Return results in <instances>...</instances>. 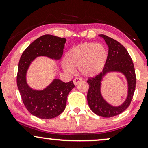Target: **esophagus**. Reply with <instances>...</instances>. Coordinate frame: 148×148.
<instances>
[{
    "mask_svg": "<svg viewBox=\"0 0 148 148\" xmlns=\"http://www.w3.org/2000/svg\"><path fill=\"white\" fill-rule=\"evenodd\" d=\"M74 84L75 85V86H76L78 84H79V82H81V81H82V79H79V78H76V79H74Z\"/></svg>",
    "mask_w": 148,
    "mask_h": 148,
    "instance_id": "esophagus-1",
    "label": "esophagus"
}]
</instances>
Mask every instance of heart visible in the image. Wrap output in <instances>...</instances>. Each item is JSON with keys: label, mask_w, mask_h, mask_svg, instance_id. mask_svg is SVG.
<instances>
[{"label": "heart", "mask_w": 148, "mask_h": 148, "mask_svg": "<svg viewBox=\"0 0 148 148\" xmlns=\"http://www.w3.org/2000/svg\"><path fill=\"white\" fill-rule=\"evenodd\" d=\"M107 58L108 51L103 45L86 42L73 47L66 53L62 67L68 72L79 67L81 75L93 77L102 71Z\"/></svg>", "instance_id": "heart-1"}]
</instances>
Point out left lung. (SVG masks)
Segmentation results:
<instances>
[{
  "mask_svg": "<svg viewBox=\"0 0 148 148\" xmlns=\"http://www.w3.org/2000/svg\"><path fill=\"white\" fill-rule=\"evenodd\" d=\"M104 39L108 47V58L102 72L92 78H89L87 99L90 109L97 115L104 118H111L120 114L130 105L136 88L135 69L132 58L127 49L120 42L105 35H99ZM118 71L126 77L128 84V94L123 105L113 107L103 98L101 93V84L103 78L107 73Z\"/></svg>",
  "mask_w": 148,
  "mask_h": 148,
  "instance_id": "left-lung-1",
  "label": "left lung"
}]
</instances>
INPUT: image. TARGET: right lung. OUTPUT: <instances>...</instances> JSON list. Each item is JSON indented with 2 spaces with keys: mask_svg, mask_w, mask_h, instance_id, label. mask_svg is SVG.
<instances>
[{
  "mask_svg": "<svg viewBox=\"0 0 148 148\" xmlns=\"http://www.w3.org/2000/svg\"><path fill=\"white\" fill-rule=\"evenodd\" d=\"M65 42V38L51 35H42L30 44L20 58L16 76L18 89L25 108L39 118L51 119L62 113L67 95L75 86L72 81L64 83L56 79L45 89L34 90L27 84V71L37 57L46 56L60 60Z\"/></svg>",
  "mask_w": 148,
  "mask_h": 148,
  "instance_id": "1",
  "label": "right lung"
}]
</instances>
